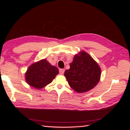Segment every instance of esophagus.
<instances>
[{
    "label": "esophagus",
    "mask_w": 130,
    "mask_h": 130,
    "mask_svg": "<svg viewBox=\"0 0 130 130\" xmlns=\"http://www.w3.org/2000/svg\"><path fill=\"white\" fill-rule=\"evenodd\" d=\"M64 71H65V69H60V70H59V73H60V74L62 75V74H64Z\"/></svg>",
    "instance_id": "34e87169"
}]
</instances>
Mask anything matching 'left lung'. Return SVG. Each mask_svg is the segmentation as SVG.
Returning <instances> with one entry per match:
<instances>
[{
	"instance_id": "obj_1",
	"label": "left lung",
	"mask_w": 130,
	"mask_h": 130,
	"mask_svg": "<svg viewBox=\"0 0 130 130\" xmlns=\"http://www.w3.org/2000/svg\"><path fill=\"white\" fill-rule=\"evenodd\" d=\"M101 72L97 62L88 53L81 51L74 56L70 68L66 70L64 75L70 87L81 93L95 87L100 81Z\"/></svg>"
}]
</instances>
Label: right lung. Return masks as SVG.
<instances>
[{
    "mask_svg": "<svg viewBox=\"0 0 130 130\" xmlns=\"http://www.w3.org/2000/svg\"><path fill=\"white\" fill-rule=\"evenodd\" d=\"M58 73L57 67L43 59L29 67L25 74V80L31 87L40 89L50 84Z\"/></svg>",
    "mask_w": 130,
    "mask_h": 130,
    "instance_id": "1",
    "label": "right lung"
}]
</instances>
